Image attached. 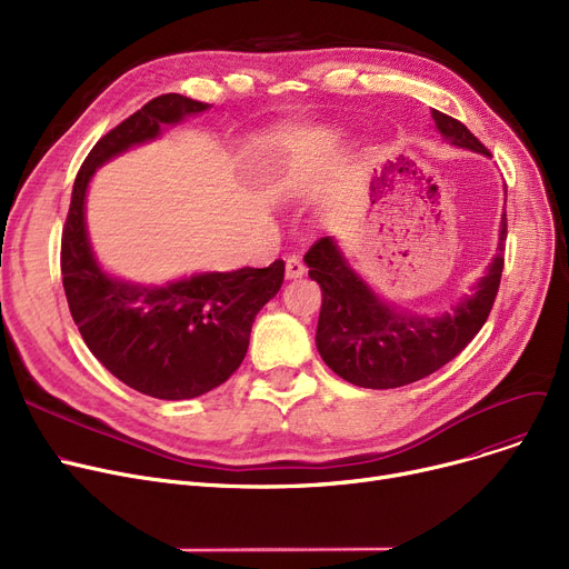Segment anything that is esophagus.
Instances as JSON below:
<instances>
[{
    "label": "esophagus",
    "instance_id": "esophagus-1",
    "mask_svg": "<svg viewBox=\"0 0 569 569\" xmlns=\"http://www.w3.org/2000/svg\"><path fill=\"white\" fill-rule=\"evenodd\" d=\"M305 272H307V267H305V262L297 258V256H290L288 260H286V279H302L305 277Z\"/></svg>",
    "mask_w": 569,
    "mask_h": 569
}]
</instances>
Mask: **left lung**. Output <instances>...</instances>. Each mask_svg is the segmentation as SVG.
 I'll return each mask as SVG.
<instances>
[{"mask_svg": "<svg viewBox=\"0 0 569 569\" xmlns=\"http://www.w3.org/2000/svg\"><path fill=\"white\" fill-rule=\"evenodd\" d=\"M431 114L447 142L491 157L455 117L438 110ZM505 237L507 214L502 212L498 247L487 274L440 316L415 313L385 302L350 267L335 237H320L307 251L305 262L309 277L322 290L316 346L325 365L357 387L392 390L422 380L455 360L489 318L502 274Z\"/></svg>", "mask_w": 569, "mask_h": 569, "instance_id": "8db88e82", "label": "left lung"}]
</instances>
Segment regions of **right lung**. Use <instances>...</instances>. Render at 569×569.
<instances>
[{
	"instance_id": "1",
	"label": "right lung",
	"mask_w": 569,
	"mask_h": 569,
	"mask_svg": "<svg viewBox=\"0 0 569 569\" xmlns=\"http://www.w3.org/2000/svg\"><path fill=\"white\" fill-rule=\"evenodd\" d=\"M209 108L163 94L106 133L78 170L62 232L64 292L87 348L114 378L166 401L200 397L237 371L251 325L279 292L286 264L274 260L262 269L200 272L163 286L117 279L99 264L89 242L84 198L97 168Z\"/></svg>"
}]
</instances>
